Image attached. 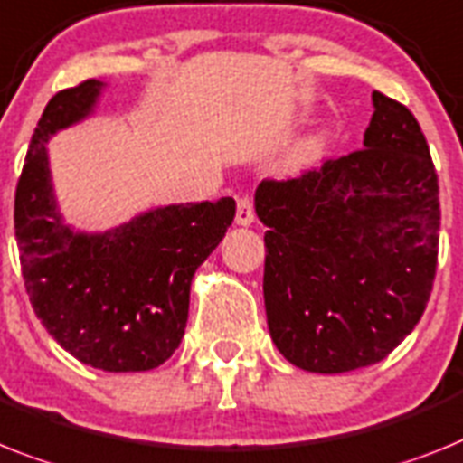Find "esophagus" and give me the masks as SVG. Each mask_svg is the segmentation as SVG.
Returning a JSON list of instances; mask_svg holds the SVG:
<instances>
[{
    "label": "esophagus",
    "instance_id": "esophagus-1",
    "mask_svg": "<svg viewBox=\"0 0 463 463\" xmlns=\"http://www.w3.org/2000/svg\"><path fill=\"white\" fill-rule=\"evenodd\" d=\"M235 223H238V225H251V223H254V204H251L250 197H240V200H238Z\"/></svg>",
    "mask_w": 463,
    "mask_h": 463
}]
</instances>
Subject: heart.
<instances>
[{
    "instance_id": "obj_1",
    "label": "heart",
    "mask_w": 463,
    "mask_h": 463,
    "mask_svg": "<svg viewBox=\"0 0 463 463\" xmlns=\"http://www.w3.org/2000/svg\"><path fill=\"white\" fill-rule=\"evenodd\" d=\"M327 141H329V131L327 129L317 131V134H313L308 138V141L304 143V147H301V155H304V157H308V159L317 157V155H320L322 150H325Z\"/></svg>"
}]
</instances>
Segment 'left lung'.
<instances>
[{
    "label": "left lung",
    "instance_id": "left-lung-1",
    "mask_svg": "<svg viewBox=\"0 0 463 463\" xmlns=\"http://www.w3.org/2000/svg\"><path fill=\"white\" fill-rule=\"evenodd\" d=\"M363 150L263 181V298L270 339L298 370L382 363L421 320L438 263V174L405 106L372 93Z\"/></svg>",
    "mask_w": 463,
    "mask_h": 463
}]
</instances>
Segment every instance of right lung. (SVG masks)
<instances>
[{
  "label": "right lung",
  "mask_w": 463,
  "mask_h": 463,
  "mask_svg": "<svg viewBox=\"0 0 463 463\" xmlns=\"http://www.w3.org/2000/svg\"><path fill=\"white\" fill-rule=\"evenodd\" d=\"M106 87L81 81L42 112L15 188V240L27 297L46 332L96 370L147 372L184 339L193 275L225 238L235 200L153 207L103 232L70 225L46 143L91 118Z\"/></svg>",
  "instance_id": "1"
}]
</instances>
